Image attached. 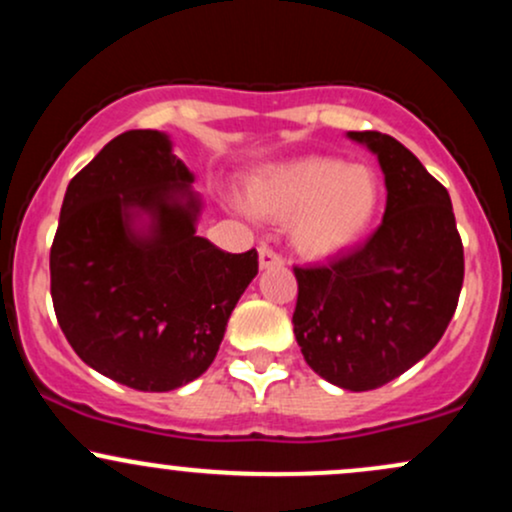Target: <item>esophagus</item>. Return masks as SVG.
Returning a JSON list of instances; mask_svg holds the SVG:
<instances>
[{
	"label": "esophagus",
	"instance_id": "34e87169",
	"mask_svg": "<svg viewBox=\"0 0 512 512\" xmlns=\"http://www.w3.org/2000/svg\"><path fill=\"white\" fill-rule=\"evenodd\" d=\"M257 255H260V269L284 267V257H281L279 252H274L272 248H267V245H262V248L257 250Z\"/></svg>",
	"mask_w": 512,
	"mask_h": 512
}]
</instances>
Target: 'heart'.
<instances>
[{"mask_svg": "<svg viewBox=\"0 0 512 512\" xmlns=\"http://www.w3.org/2000/svg\"><path fill=\"white\" fill-rule=\"evenodd\" d=\"M383 202L378 173L334 156H301L257 168L245 187L248 211L289 219L291 245L310 260L337 255L368 233Z\"/></svg>", "mask_w": 512, "mask_h": 512, "instance_id": "heart-1", "label": "heart"}]
</instances>
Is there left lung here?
Segmentation results:
<instances>
[{
    "instance_id": "1",
    "label": "left lung",
    "mask_w": 512,
    "mask_h": 512,
    "mask_svg": "<svg viewBox=\"0 0 512 512\" xmlns=\"http://www.w3.org/2000/svg\"><path fill=\"white\" fill-rule=\"evenodd\" d=\"M378 156L383 223L361 248L325 267H296L293 334L327 383L366 392L419 363L448 330L464 279L450 195L404 144L346 132Z\"/></svg>"
}]
</instances>
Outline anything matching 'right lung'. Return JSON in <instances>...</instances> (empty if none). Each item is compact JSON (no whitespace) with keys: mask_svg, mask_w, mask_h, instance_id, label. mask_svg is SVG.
Masks as SVG:
<instances>
[{"mask_svg":"<svg viewBox=\"0 0 512 512\" xmlns=\"http://www.w3.org/2000/svg\"><path fill=\"white\" fill-rule=\"evenodd\" d=\"M195 175L158 129H129L76 173L50 250L64 337L105 378L142 392L192 383L211 366L257 252L197 236Z\"/></svg>","mask_w":512,"mask_h":512,"instance_id":"obj_1","label":"right lung"}]
</instances>
